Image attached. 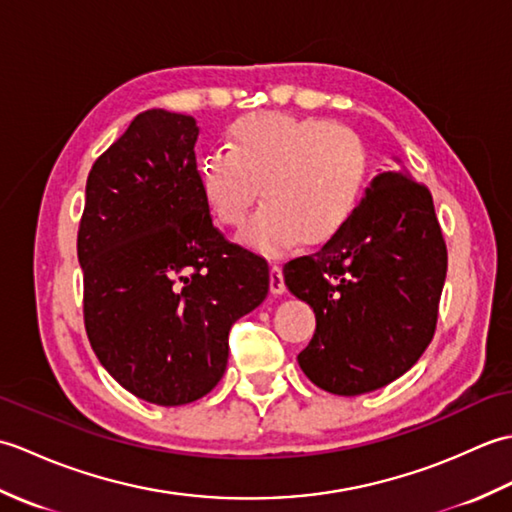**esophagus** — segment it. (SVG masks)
<instances>
[{
  "instance_id": "34e87169",
  "label": "esophagus",
  "mask_w": 512,
  "mask_h": 512,
  "mask_svg": "<svg viewBox=\"0 0 512 512\" xmlns=\"http://www.w3.org/2000/svg\"><path fill=\"white\" fill-rule=\"evenodd\" d=\"M284 290H286L284 270H281L279 264H270V292H273V295H281Z\"/></svg>"
}]
</instances>
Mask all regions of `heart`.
<instances>
[{
	"mask_svg": "<svg viewBox=\"0 0 512 512\" xmlns=\"http://www.w3.org/2000/svg\"><path fill=\"white\" fill-rule=\"evenodd\" d=\"M228 149L198 160L206 209L228 228H242L259 198L264 206L244 242L279 255L299 242L319 246L343 231L361 206L369 151L354 129L317 116L255 112L231 123Z\"/></svg>",
	"mask_w": 512,
	"mask_h": 512,
	"instance_id": "obj_1",
	"label": "heart"
}]
</instances>
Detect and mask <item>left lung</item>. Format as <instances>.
Returning a JSON list of instances; mask_svg holds the SVG:
<instances>
[{
  "label": "left lung",
  "instance_id": "left-lung-1",
  "mask_svg": "<svg viewBox=\"0 0 512 512\" xmlns=\"http://www.w3.org/2000/svg\"><path fill=\"white\" fill-rule=\"evenodd\" d=\"M447 277V244L427 184L380 173L343 231L290 259L284 279L310 303L317 330L297 361L339 396L385 387L433 339Z\"/></svg>",
  "mask_w": 512,
  "mask_h": 512
}]
</instances>
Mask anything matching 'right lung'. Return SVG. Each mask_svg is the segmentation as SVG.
Segmentation results:
<instances>
[{
    "mask_svg": "<svg viewBox=\"0 0 512 512\" xmlns=\"http://www.w3.org/2000/svg\"><path fill=\"white\" fill-rule=\"evenodd\" d=\"M195 140L193 116L140 112L92 165L76 237L94 354L162 407L220 383L231 325L270 288L266 259L213 226Z\"/></svg>",
    "mask_w": 512,
    "mask_h": 512,
    "instance_id": "right-lung-1",
    "label": "right lung"
}]
</instances>
